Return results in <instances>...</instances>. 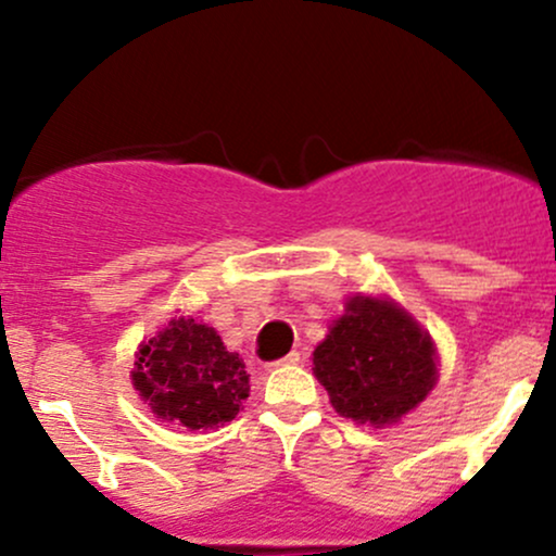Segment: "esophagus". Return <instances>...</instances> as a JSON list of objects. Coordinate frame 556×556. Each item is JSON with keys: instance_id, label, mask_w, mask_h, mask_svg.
Returning <instances> with one entry per match:
<instances>
[{"instance_id": "34e87169", "label": "esophagus", "mask_w": 556, "mask_h": 556, "mask_svg": "<svg viewBox=\"0 0 556 556\" xmlns=\"http://www.w3.org/2000/svg\"><path fill=\"white\" fill-rule=\"evenodd\" d=\"M300 363V353H295V350H292L290 355H285V358H279V361H271V363H266V368H282V366H298Z\"/></svg>"}]
</instances>
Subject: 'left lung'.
<instances>
[{
    "label": "left lung",
    "instance_id": "obj_1",
    "mask_svg": "<svg viewBox=\"0 0 556 556\" xmlns=\"http://www.w3.org/2000/svg\"><path fill=\"white\" fill-rule=\"evenodd\" d=\"M314 374L342 418L379 429L397 424L437 384V348L397 303L358 292L316 344Z\"/></svg>",
    "mask_w": 556,
    "mask_h": 556
}]
</instances>
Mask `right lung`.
Wrapping results in <instances>:
<instances>
[{
  "instance_id": "1",
  "label": "right lung",
  "mask_w": 556,
  "mask_h": 556,
  "mask_svg": "<svg viewBox=\"0 0 556 556\" xmlns=\"http://www.w3.org/2000/svg\"><path fill=\"white\" fill-rule=\"evenodd\" d=\"M132 387L156 418L190 431L229 424L251 392L240 355L229 353L212 327L190 316L172 318L140 344Z\"/></svg>"
}]
</instances>
